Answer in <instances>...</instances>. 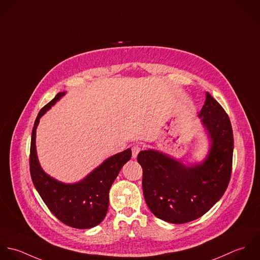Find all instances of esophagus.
<instances>
[{"instance_id": "34e87169", "label": "esophagus", "mask_w": 260, "mask_h": 260, "mask_svg": "<svg viewBox=\"0 0 260 260\" xmlns=\"http://www.w3.org/2000/svg\"><path fill=\"white\" fill-rule=\"evenodd\" d=\"M142 148L139 146V145H135L133 148H132V154H133V157H137L138 154L141 152Z\"/></svg>"}]
</instances>
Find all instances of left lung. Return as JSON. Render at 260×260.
Masks as SVG:
<instances>
[{
    "label": "left lung",
    "mask_w": 260,
    "mask_h": 260,
    "mask_svg": "<svg viewBox=\"0 0 260 260\" xmlns=\"http://www.w3.org/2000/svg\"><path fill=\"white\" fill-rule=\"evenodd\" d=\"M198 116L211 141L208 156L190 166L156 150L141 151L143 191L151 212L161 220L183 224L200 218L225 193L232 171L233 132L230 119L210 93Z\"/></svg>",
    "instance_id": "left-lung-1"
}]
</instances>
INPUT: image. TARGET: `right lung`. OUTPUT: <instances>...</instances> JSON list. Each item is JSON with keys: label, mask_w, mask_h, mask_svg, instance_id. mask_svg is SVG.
<instances>
[{"label": "right lung", "mask_w": 260, "mask_h": 260, "mask_svg": "<svg viewBox=\"0 0 260 260\" xmlns=\"http://www.w3.org/2000/svg\"><path fill=\"white\" fill-rule=\"evenodd\" d=\"M65 92H59L38 113L30 148V173L33 184L53 215L64 224L88 229L99 225L108 209L109 189L122 166L132 157V150L108 157L83 180L65 184L47 175L41 168L36 152V129L40 117L58 102Z\"/></svg>", "instance_id": "1"}]
</instances>
